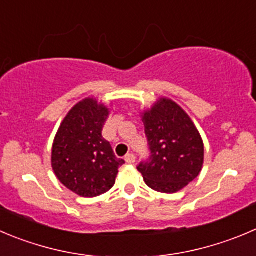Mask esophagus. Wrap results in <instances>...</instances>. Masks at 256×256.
Masks as SVG:
<instances>
[{"label": "esophagus", "instance_id": "esophagus-1", "mask_svg": "<svg viewBox=\"0 0 256 256\" xmlns=\"http://www.w3.org/2000/svg\"><path fill=\"white\" fill-rule=\"evenodd\" d=\"M124 160H126V163H130V164H132V163L136 162V156L133 154V153H128V154L126 156V158H124Z\"/></svg>", "mask_w": 256, "mask_h": 256}]
</instances>
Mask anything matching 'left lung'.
I'll use <instances>...</instances> for the list:
<instances>
[{"instance_id":"8db88e82","label":"left lung","mask_w":256,"mask_h":256,"mask_svg":"<svg viewBox=\"0 0 256 256\" xmlns=\"http://www.w3.org/2000/svg\"><path fill=\"white\" fill-rule=\"evenodd\" d=\"M142 120L150 157L140 162L137 170L154 191H181L204 166L205 148L198 130L176 102L164 96L143 112Z\"/></svg>"}]
</instances>
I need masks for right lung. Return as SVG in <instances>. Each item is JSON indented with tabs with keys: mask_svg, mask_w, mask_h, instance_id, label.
Listing matches in <instances>:
<instances>
[{
	"mask_svg": "<svg viewBox=\"0 0 256 256\" xmlns=\"http://www.w3.org/2000/svg\"><path fill=\"white\" fill-rule=\"evenodd\" d=\"M110 109L90 96L75 104L60 124L51 150V167L68 190L96 197L116 184L124 163L102 136Z\"/></svg>",
	"mask_w": 256,
	"mask_h": 256,
	"instance_id": "right-lung-1",
	"label": "right lung"
}]
</instances>
